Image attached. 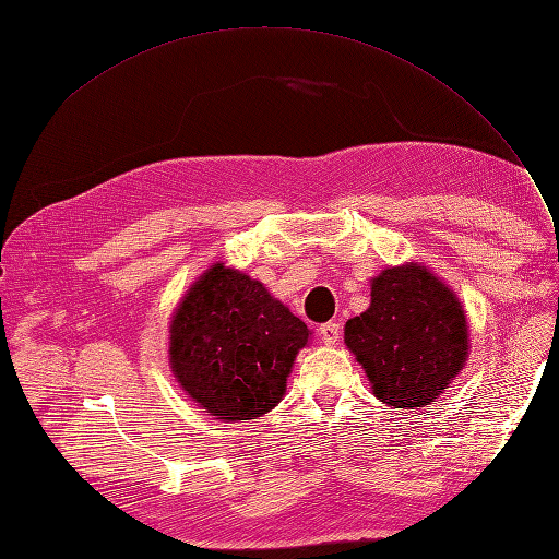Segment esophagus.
Returning a JSON list of instances; mask_svg holds the SVG:
<instances>
[{
    "label": "esophagus",
    "mask_w": 559,
    "mask_h": 559,
    "mask_svg": "<svg viewBox=\"0 0 559 559\" xmlns=\"http://www.w3.org/2000/svg\"><path fill=\"white\" fill-rule=\"evenodd\" d=\"M319 335L321 341H324V345H335L337 341H341V324H335V321H329V324H321L319 326Z\"/></svg>",
    "instance_id": "1"
}]
</instances>
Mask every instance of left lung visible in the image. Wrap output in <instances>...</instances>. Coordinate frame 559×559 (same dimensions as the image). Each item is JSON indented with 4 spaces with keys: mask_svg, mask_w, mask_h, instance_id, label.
<instances>
[{
    "mask_svg": "<svg viewBox=\"0 0 559 559\" xmlns=\"http://www.w3.org/2000/svg\"><path fill=\"white\" fill-rule=\"evenodd\" d=\"M460 298L425 263L389 265L370 280V306L345 324V345L373 394L392 408L421 411L441 396L468 359Z\"/></svg>",
    "mask_w": 559,
    "mask_h": 559,
    "instance_id": "left-lung-1",
    "label": "left lung"
}]
</instances>
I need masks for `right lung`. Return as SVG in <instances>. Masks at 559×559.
I'll use <instances>...</instances> for the list:
<instances>
[{
	"label": "right lung",
	"instance_id": "add662e5",
	"mask_svg": "<svg viewBox=\"0 0 559 559\" xmlns=\"http://www.w3.org/2000/svg\"><path fill=\"white\" fill-rule=\"evenodd\" d=\"M310 335L263 282L218 261L175 308L167 361L186 396L214 419H257L282 401Z\"/></svg>",
	"mask_w": 559,
	"mask_h": 559
}]
</instances>
